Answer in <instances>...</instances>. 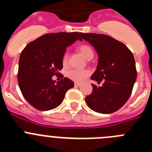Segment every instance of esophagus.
<instances>
[{
    "label": "esophagus",
    "instance_id": "obj_1",
    "mask_svg": "<svg viewBox=\"0 0 152 152\" xmlns=\"http://www.w3.org/2000/svg\"><path fill=\"white\" fill-rule=\"evenodd\" d=\"M75 86H77V87H79V86L80 85V83L75 82Z\"/></svg>",
    "mask_w": 152,
    "mask_h": 152
}]
</instances>
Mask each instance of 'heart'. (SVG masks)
Listing matches in <instances>:
<instances>
[{"mask_svg": "<svg viewBox=\"0 0 152 152\" xmlns=\"http://www.w3.org/2000/svg\"><path fill=\"white\" fill-rule=\"evenodd\" d=\"M77 49L82 53L83 56L88 60L91 59L94 57V50L90 45H80V46L77 47ZM68 52H65L63 54L62 58H61V62L64 66H65L68 63ZM89 75V72L86 70H77V69H72L68 71L66 73V76L71 80L76 81V82H81L86 77Z\"/></svg>", "mask_w": 152, "mask_h": 152, "instance_id": "heart-1", "label": "heart"}]
</instances>
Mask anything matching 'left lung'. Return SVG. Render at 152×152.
Returning a JSON list of instances; mask_svg holds the SVG:
<instances>
[{"instance_id": "left-lung-1", "label": "left lung", "mask_w": 152, "mask_h": 152, "mask_svg": "<svg viewBox=\"0 0 152 152\" xmlns=\"http://www.w3.org/2000/svg\"><path fill=\"white\" fill-rule=\"evenodd\" d=\"M80 36L94 47L98 54L97 68L91 78L93 91L85 97L88 107L96 113L109 114L121 108L129 98L137 77L135 61L126 45L110 36L83 33Z\"/></svg>"}]
</instances>
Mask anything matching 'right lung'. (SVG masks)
Masks as SVG:
<instances>
[{
    "label": "right lung",
    "instance_id": "1",
    "mask_svg": "<svg viewBox=\"0 0 152 152\" xmlns=\"http://www.w3.org/2000/svg\"><path fill=\"white\" fill-rule=\"evenodd\" d=\"M80 33H47L30 42L21 52L17 80L23 96L32 107L50 110L62 103L74 82L67 77L56 83L52 77L63 68L62 56L66 47L81 40Z\"/></svg>",
    "mask_w": 152,
    "mask_h": 152
}]
</instances>
